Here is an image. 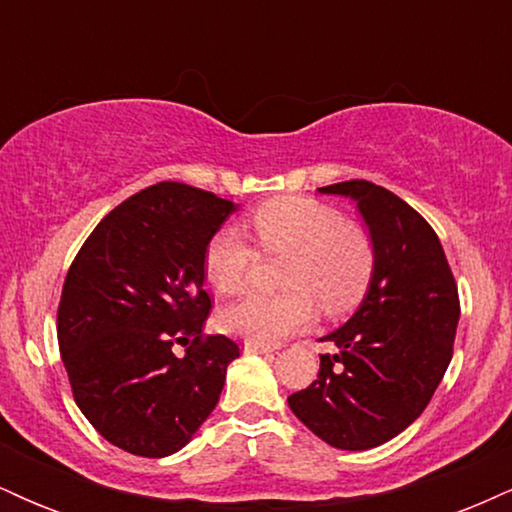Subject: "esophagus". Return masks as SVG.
I'll return each mask as SVG.
<instances>
[{"label": "esophagus", "instance_id": "esophagus-1", "mask_svg": "<svg viewBox=\"0 0 512 512\" xmlns=\"http://www.w3.org/2000/svg\"><path fill=\"white\" fill-rule=\"evenodd\" d=\"M243 351L245 354H269V346H264V344H255V342H245L243 344Z\"/></svg>", "mask_w": 512, "mask_h": 512}]
</instances>
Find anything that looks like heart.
<instances>
[{"label":"heart","instance_id":"1","mask_svg":"<svg viewBox=\"0 0 512 512\" xmlns=\"http://www.w3.org/2000/svg\"><path fill=\"white\" fill-rule=\"evenodd\" d=\"M264 257H286L279 296H250L221 313L223 330L248 342L272 346L301 332L315 317L346 313L368 291L375 269L373 240L361 226L344 221L330 204L308 197H281L252 214ZM260 255L236 228L209 240L204 272L216 293L238 296L252 284Z\"/></svg>","mask_w":512,"mask_h":512}]
</instances>
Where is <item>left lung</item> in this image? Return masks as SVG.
<instances>
[{
	"instance_id": "left-lung-1",
	"label": "left lung",
	"mask_w": 512,
	"mask_h": 512,
	"mask_svg": "<svg viewBox=\"0 0 512 512\" xmlns=\"http://www.w3.org/2000/svg\"><path fill=\"white\" fill-rule=\"evenodd\" d=\"M354 199L375 248L366 298L346 325L322 337L313 385L289 407L339 450L378 448L428 407L452 358L460 298L443 245L404 199L368 180L320 187Z\"/></svg>"
}]
</instances>
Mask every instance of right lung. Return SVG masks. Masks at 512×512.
Listing matches in <instances>:
<instances>
[{"mask_svg":"<svg viewBox=\"0 0 512 512\" xmlns=\"http://www.w3.org/2000/svg\"><path fill=\"white\" fill-rule=\"evenodd\" d=\"M236 209L214 192L158 182L110 211L69 267L57 310L62 363L81 414L120 450L173 455L219 404L240 349L202 334L204 252Z\"/></svg>","mask_w":512,"mask_h":512,"instance_id":"1","label":"right lung"}]
</instances>
